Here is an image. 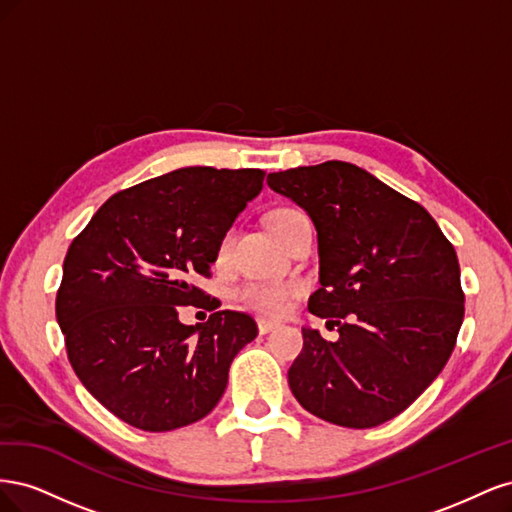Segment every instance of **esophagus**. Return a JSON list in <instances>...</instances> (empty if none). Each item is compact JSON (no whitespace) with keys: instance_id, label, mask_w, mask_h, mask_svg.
<instances>
[{"instance_id":"34e87169","label":"esophagus","mask_w":512,"mask_h":512,"mask_svg":"<svg viewBox=\"0 0 512 512\" xmlns=\"http://www.w3.org/2000/svg\"><path fill=\"white\" fill-rule=\"evenodd\" d=\"M277 329V324L275 322H269V320H258V333L260 335H267V333H271V331H275Z\"/></svg>"}]
</instances>
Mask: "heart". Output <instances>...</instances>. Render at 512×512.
I'll return each mask as SVG.
<instances>
[{
  "label": "heart",
  "instance_id": "1",
  "mask_svg": "<svg viewBox=\"0 0 512 512\" xmlns=\"http://www.w3.org/2000/svg\"><path fill=\"white\" fill-rule=\"evenodd\" d=\"M301 215L303 213L297 209L280 207V209H273L269 213L267 222L277 235V239L284 241L290 224L297 218H301ZM230 245H232V230H226L218 241V247H215V265L218 267H224L228 262ZM297 292H299V286L292 282H245L237 290V299L256 314L269 316V318H280L290 309L292 299L297 297Z\"/></svg>",
  "mask_w": 512,
  "mask_h": 512
}]
</instances>
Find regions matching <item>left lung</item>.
I'll return each mask as SVG.
<instances>
[{
    "label": "left lung",
    "instance_id": "1",
    "mask_svg": "<svg viewBox=\"0 0 512 512\" xmlns=\"http://www.w3.org/2000/svg\"><path fill=\"white\" fill-rule=\"evenodd\" d=\"M267 183L314 220L322 286L307 309L339 333L327 342L303 329L288 369L292 395L333 425L391 421L455 348L466 297L453 243L425 207L348 162L290 168Z\"/></svg>",
    "mask_w": 512,
    "mask_h": 512
}]
</instances>
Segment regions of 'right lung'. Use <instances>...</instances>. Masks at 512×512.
I'll use <instances>...</instances> for the list:
<instances>
[{
	"label": "right lung",
	"mask_w": 512,
	"mask_h": 512,
	"mask_svg": "<svg viewBox=\"0 0 512 512\" xmlns=\"http://www.w3.org/2000/svg\"><path fill=\"white\" fill-rule=\"evenodd\" d=\"M260 168L190 166L113 194L76 235L55 314L85 389L123 423L170 431L200 421L258 335L250 314L196 286L220 237L260 192ZM185 304L213 311L181 325Z\"/></svg>",
	"instance_id": "1"
}]
</instances>
